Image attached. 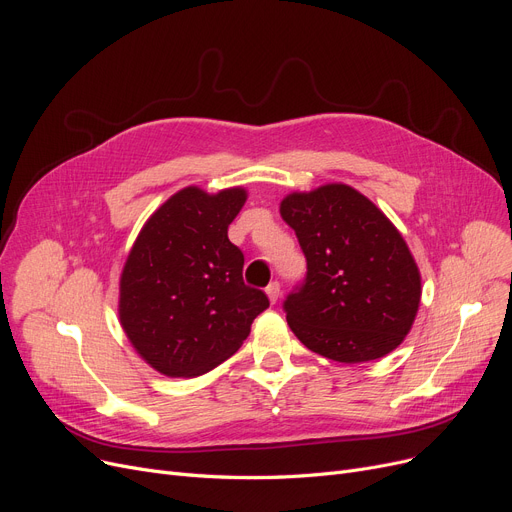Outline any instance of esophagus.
Returning a JSON list of instances; mask_svg holds the SVG:
<instances>
[{
	"mask_svg": "<svg viewBox=\"0 0 512 512\" xmlns=\"http://www.w3.org/2000/svg\"><path fill=\"white\" fill-rule=\"evenodd\" d=\"M265 292H267V297H270V303L276 305L278 299H280V284H278V282H272L270 286L265 288Z\"/></svg>",
	"mask_w": 512,
	"mask_h": 512,
	"instance_id": "esophagus-1",
	"label": "esophagus"
}]
</instances>
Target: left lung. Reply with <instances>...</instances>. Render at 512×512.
<instances>
[{
  "label": "left lung",
  "instance_id": "8db88e82",
  "mask_svg": "<svg viewBox=\"0 0 512 512\" xmlns=\"http://www.w3.org/2000/svg\"><path fill=\"white\" fill-rule=\"evenodd\" d=\"M280 213L307 259L303 282L282 305L294 336L338 363L392 353L421 299L417 263L394 224L346 184L292 193Z\"/></svg>",
  "mask_w": 512,
  "mask_h": 512
}]
</instances>
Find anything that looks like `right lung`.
Here are the masks:
<instances>
[{"label": "right lung", "instance_id": "obj_1", "mask_svg": "<svg viewBox=\"0 0 512 512\" xmlns=\"http://www.w3.org/2000/svg\"><path fill=\"white\" fill-rule=\"evenodd\" d=\"M242 188H182L143 226L120 278V324L137 353L170 378H195L232 357L270 307L242 280L245 255L228 226Z\"/></svg>", "mask_w": 512, "mask_h": 512}]
</instances>
